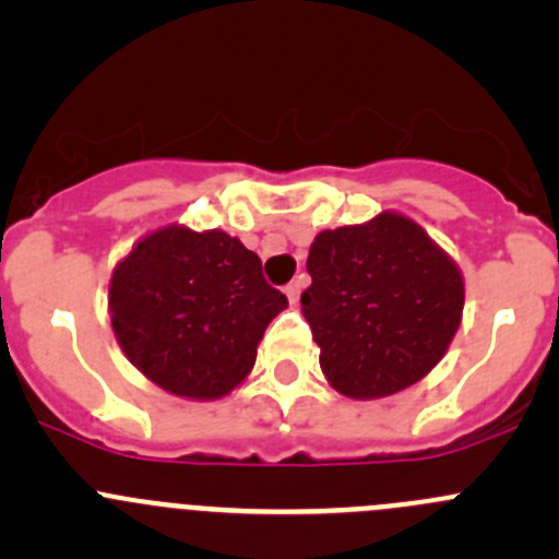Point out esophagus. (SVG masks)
<instances>
[{"label": "esophagus", "instance_id": "esophagus-1", "mask_svg": "<svg viewBox=\"0 0 559 559\" xmlns=\"http://www.w3.org/2000/svg\"><path fill=\"white\" fill-rule=\"evenodd\" d=\"M284 292H286V297H289L292 306H297V300H300V292H302V281H292Z\"/></svg>", "mask_w": 559, "mask_h": 559}]
</instances>
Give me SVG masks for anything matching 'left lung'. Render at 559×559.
Segmentation results:
<instances>
[{
	"instance_id": "1",
	"label": "left lung",
	"mask_w": 559,
	"mask_h": 559,
	"mask_svg": "<svg viewBox=\"0 0 559 559\" xmlns=\"http://www.w3.org/2000/svg\"><path fill=\"white\" fill-rule=\"evenodd\" d=\"M302 292L319 365L332 389L379 400L425 379L460 330L465 281L425 229L394 211L324 229Z\"/></svg>"
}]
</instances>
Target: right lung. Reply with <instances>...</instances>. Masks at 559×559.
<instances>
[{
    "instance_id": "right-lung-1",
    "label": "right lung",
    "mask_w": 559,
    "mask_h": 559,
    "mask_svg": "<svg viewBox=\"0 0 559 559\" xmlns=\"http://www.w3.org/2000/svg\"><path fill=\"white\" fill-rule=\"evenodd\" d=\"M286 306L238 238L180 224L140 238L107 286L121 352L186 400H218L243 384L264 330Z\"/></svg>"
}]
</instances>
